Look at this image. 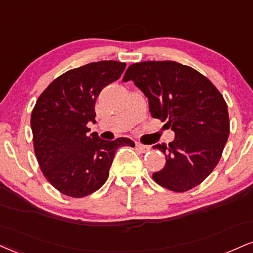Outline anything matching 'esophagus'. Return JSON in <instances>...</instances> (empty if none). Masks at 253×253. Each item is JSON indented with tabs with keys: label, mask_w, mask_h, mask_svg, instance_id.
Masks as SVG:
<instances>
[{
	"label": "esophagus",
	"mask_w": 253,
	"mask_h": 253,
	"mask_svg": "<svg viewBox=\"0 0 253 253\" xmlns=\"http://www.w3.org/2000/svg\"><path fill=\"white\" fill-rule=\"evenodd\" d=\"M135 147L141 152H148V151H150V146L142 145V144H140V142H135Z\"/></svg>",
	"instance_id": "1"
}]
</instances>
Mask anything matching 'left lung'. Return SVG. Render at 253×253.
I'll list each match as a JSON object with an SVG mask.
<instances>
[{"label": "left lung", "mask_w": 253, "mask_h": 253, "mask_svg": "<svg viewBox=\"0 0 253 253\" xmlns=\"http://www.w3.org/2000/svg\"><path fill=\"white\" fill-rule=\"evenodd\" d=\"M129 80L148 99L152 117L166 120L175 134L169 146H153L166 157L153 180L174 192L198 186L217 166L229 138L223 95L208 78L174 61L133 63L123 79Z\"/></svg>", "instance_id": "left-lung-1"}]
</instances>
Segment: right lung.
I'll return each mask as SVG.
<instances>
[{
  "label": "right lung",
  "mask_w": 253,
  "mask_h": 253,
  "mask_svg": "<svg viewBox=\"0 0 253 253\" xmlns=\"http://www.w3.org/2000/svg\"><path fill=\"white\" fill-rule=\"evenodd\" d=\"M126 63L99 61L71 69L56 78L39 96L30 126L40 169L62 194L82 198L95 192L109 175L121 146L134 147L128 138L102 140L89 134L95 123L96 97L121 77Z\"/></svg>",
  "instance_id": "add662e5"
}]
</instances>
